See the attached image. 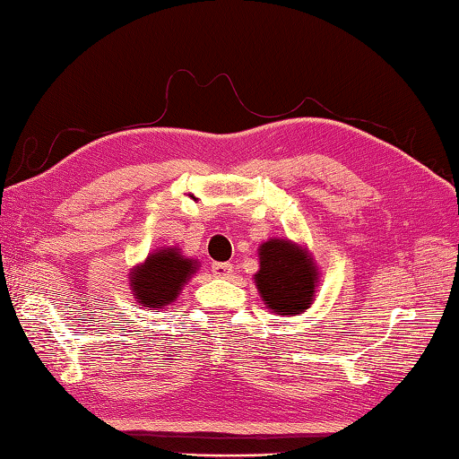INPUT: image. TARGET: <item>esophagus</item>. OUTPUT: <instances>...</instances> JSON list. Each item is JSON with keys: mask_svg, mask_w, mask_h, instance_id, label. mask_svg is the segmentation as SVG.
<instances>
[{"mask_svg": "<svg viewBox=\"0 0 459 459\" xmlns=\"http://www.w3.org/2000/svg\"><path fill=\"white\" fill-rule=\"evenodd\" d=\"M212 272L215 278H230L231 274H234V266L231 264H213L212 266Z\"/></svg>", "mask_w": 459, "mask_h": 459, "instance_id": "esophagus-1", "label": "esophagus"}]
</instances>
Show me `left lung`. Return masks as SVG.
<instances>
[{"label": "left lung", "instance_id": "obj_1", "mask_svg": "<svg viewBox=\"0 0 459 459\" xmlns=\"http://www.w3.org/2000/svg\"><path fill=\"white\" fill-rule=\"evenodd\" d=\"M260 270L254 274L260 299L274 315H304L316 299L318 266L307 246L272 238L258 247Z\"/></svg>", "mask_w": 459, "mask_h": 459}]
</instances>
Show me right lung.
<instances>
[{
  "label": "right lung",
  "instance_id": "right-lung-1",
  "mask_svg": "<svg viewBox=\"0 0 459 459\" xmlns=\"http://www.w3.org/2000/svg\"><path fill=\"white\" fill-rule=\"evenodd\" d=\"M199 262L183 255L179 247H159L128 272V284L141 307L159 310L177 300L183 286L197 274Z\"/></svg>",
  "mask_w": 459,
  "mask_h": 459
}]
</instances>
